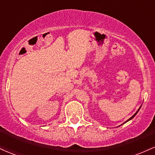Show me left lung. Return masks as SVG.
<instances>
[{"instance_id":"8db88e82","label":"left lung","mask_w":155,"mask_h":155,"mask_svg":"<svg viewBox=\"0 0 155 155\" xmlns=\"http://www.w3.org/2000/svg\"><path fill=\"white\" fill-rule=\"evenodd\" d=\"M139 109H140V108H138V111H137L136 112V113H135V114H134V115H133V116H132V117H130V118L128 120H127V122H128V121H129V120H132V119L133 118V117H134L135 116H136V114H137V113H138V111H139Z\"/></svg>"}]
</instances>
